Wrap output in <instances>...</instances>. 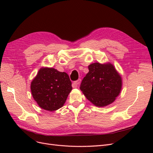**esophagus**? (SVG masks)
<instances>
[{
  "mask_svg": "<svg viewBox=\"0 0 153 153\" xmlns=\"http://www.w3.org/2000/svg\"><path fill=\"white\" fill-rule=\"evenodd\" d=\"M80 82H81V79H78L76 81H75V82H74V84L75 85L76 87H77L78 85L80 84Z\"/></svg>",
  "mask_w": 153,
  "mask_h": 153,
  "instance_id": "34e87169",
  "label": "esophagus"
}]
</instances>
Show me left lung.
I'll list each match as a JSON object with an SVG mask.
<instances>
[{"instance_id": "1", "label": "left lung", "mask_w": 153, "mask_h": 153, "mask_svg": "<svg viewBox=\"0 0 153 153\" xmlns=\"http://www.w3.org/2000/svg\"><path fill=\"white\" fill-rule=\"evenodd\" d=\"M83 78L80 89L87 99L102 107L115 101L121 91L122 78L111 63H92Z\"/></svg>"}]
</instances>
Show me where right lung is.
I'll return each instance as SVG.
<instances>
[{
    "label": "right lung",
    "mask_w": 153,
    "mask_h": 153,
    "mask_svg": "<svg viewBox=\"0 0 153 153\" xmlns=\"http://www.w3.org/2000/svg\"><path fill=\"white\" fill-rule=\"evenodd\" d=\"M30 89L34 100L41 108L54 111L65 103L72 90L71 82L65 72L42 68L32 81Z\"/></svg>",
    "instance_id": "add662e5"
}]
</instances>
